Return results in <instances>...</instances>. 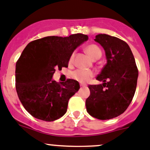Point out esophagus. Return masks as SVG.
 <instances>
[{"label": "esophagus", "instance_id": "esophagus-1", "mask_svg": "<svg viewBox=\"0 0 150 150\" xmlns=\"http://www.w3.org/2000/svg\"><path fill=\"white\" fill-rule=\"evenodd\" d=\"M80 86H81V87H87V84H84V83H80Z\"/></svg>", "mask_w": 150, "mask_h": 150}]
</instances>
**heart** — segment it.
<instances>
[{
  "instance_id": "heart-1",
  "label": "heart",
  "mask_w": 150,
  "mask_h": 150,
  "mask_svg": "<svg viewBox=\"0 0 150 150\" xmlns=\"http://www.w3.org/2000/svg\"><path fill=\"white\" fill-rule=\"evenodd\" d=\"M85 52L90 56V58L94 60L98 59L102 56V52H101L100 48H98L96 45H94V44H90V45L86 46ZM74 55H75V54L72 53L69 56L68 62L69 65H71L72 62H73ZM93 76L94 72L91 70L76 69L71 73V77L73 78L74 80L81 82V83H85V82L88 81L90 78H93Z\"/></svg>"
}]
</instances>
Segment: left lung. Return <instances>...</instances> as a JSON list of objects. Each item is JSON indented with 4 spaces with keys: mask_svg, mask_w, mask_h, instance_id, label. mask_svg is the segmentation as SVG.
Here are the masks:
<instances>
[{
    "mask_svg": "<svg viewBox=\"0 0 150 150\" xmlns=\"http://www.w3.org/2000/svg\"><path fill=\"white\" fill-rule=\"evenodd\" d=\"M95 41L105 49L107 63L96 78L102 84L89 85L86 108L92 117L105 120L118 117L128 108L135 93L138 69L125 41L107 34L96 35Z\"/></svg>",
    "mask_w": 150,
    "mask_h": 150,
    "instance_id": "obj_1",
    "label": "left lung"
}]
</instances>
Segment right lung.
Returning <instances> with one entry per match:
<instances>
[{
    "label": "right lung",
    "instance_id": "obj_1",
    "mask_svg": "<svg viewBox=\"0 0 150 150\" xmlns=\"http://www.w3.org/2000/svg\"><path fill=\"white\" fill-rule=\"evenodd\" d=\"M87 40L88 36L82 33L46 36L25 47L16 62V88L20 102L30 115L51 122L66 114L69 100L80 85L73 79L59 83L52 76L56 69L68 67L70 55Z\"/></svg>",
    "mask_w": 150,
    "mask_h": 150
}]
</instances>
